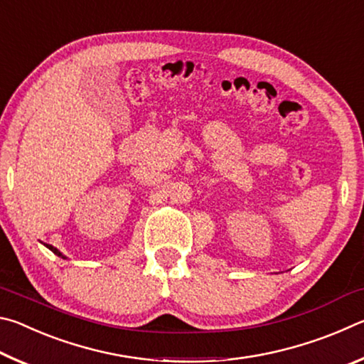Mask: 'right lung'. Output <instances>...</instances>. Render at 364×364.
Instances as JSON below:
<instances>
[{
    "label": "right lung",
    "instance_id": "1",
    "mask_svg": "<svg viewBox=\"0 0 364 364\" xmlns=\"http://www.w3.org/2000/svg\"><path fill=\"white\" fill-rule=\"evenodd\" d=\"M46 247L49 249V250H51V252H54V254H56L58 257H60V258H67L64 254H63V252H59L56 247H53V245H49V244H46Z\"/></svg>",
    "mask_w": 364,
    "mask_h": 364
}]
</instances>
